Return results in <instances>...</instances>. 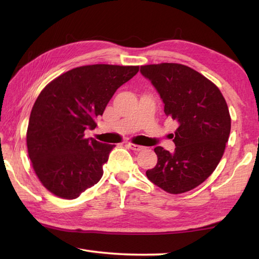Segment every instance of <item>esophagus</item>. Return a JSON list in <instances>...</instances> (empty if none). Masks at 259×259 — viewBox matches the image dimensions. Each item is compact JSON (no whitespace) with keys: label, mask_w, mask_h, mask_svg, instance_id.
<instances>
[{"label":"esophagus","mask_w":259,"mask_h":259,"mask_svg":"<svg viewBox=\"0 0 259 259\" xmlns=\"http://www.w3.org/2000/svg\"><path fill=\"white\" fill-rule=\"evenodd\" d=\"M128 146L131 150H134V151H141V150H144L145 148L142 147V146H139V145H135V144H131V142H129Z\"/></svg>","instance_id":"34e87169"}]
</instances>
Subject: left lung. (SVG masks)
<instances>
[{"instance_id": "left-lung-1", "label": "left lung", "mask_w": 259, "mask_h": 259, "mask_svg": "<svg viewBox=\"0 0 259 259\" xmlns=\"http://www.w3.org/2000/svg\"><path fill=\"white\" fill-rule=\"evenodd\" d=\"M177 120L172 153L156 147L158 162L147 170L151 183L169 194H183L202 184L218 166L230 134V114L221 90L196 70L179 63L141 65Z\"/></svg>"}]
</instances>
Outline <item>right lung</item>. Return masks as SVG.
Wrapping results in <instances>:
<instances>
[{
	"mask_svg": "<svg viewBox=\"0 0 259 259\" xmlns=\"http://www.w3.org/2000/svg\"><path fill=\"white\" fill-rule=\"evenodd\" d=\"M138 71V65H83L59 75L38 95L27 125V153L53 195L75 199L101 179L114 145L85 138L84 131L96 128L114 92Z\"/></svg>",
	"mask_w": 259,
	"mask_h": 259,
	"instance_id": "1",
	"label": "right lung"
}]
</instances>
